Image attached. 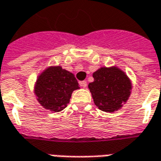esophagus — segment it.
<instances>
[{"label": "esophagus", "mask_w": 161, "mask_h": 161, "mask_svg": "<svg viewBox=\"0 0 161 161\" xmlns=\"http://www.w3.org/2000/svg\"><path fill=\"white\" fill-rule=\"evenodd\" d=\"M79 84H80V85L83 88H86V87H87V82H86V81H81Z\"/></svg>", "instance_id": "1"}]
</instances>
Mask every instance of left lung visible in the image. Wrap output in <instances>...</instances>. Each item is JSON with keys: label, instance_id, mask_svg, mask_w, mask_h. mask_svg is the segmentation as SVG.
<instances>
[{"label": "left lung", "instance_id": "left-lung-1", "mask_svg": "<svg viewBox=\"0 0 161 161\" xmlns=\"http://www.w3.org/2000/svg\"><path fill=\"white\" fill-rule=\"evenodd\" d=\"M94 82L88 87L95 104L105 112H115L128 101L132 84L128 76L117 67H101L93 73Z\"/></svg>", "mask_w": 161, "mask_h": 161}]
</instances>
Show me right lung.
<instances>
[{
	"label": "right lung",
	"mask_w": 161,
	"mask_h": 161,
	"mask_svg": "<svg viewBox=\"0 0 161 161\" xmlns=\"http://www.w3.org/2000/svg\"><path fill=\"white\" fill-rule=\"evenodd\" d=\"M79 89L74 74L61 66H51L40 74L34 86V93L40 105L53 112L63 110L75 90Z\"/></svg>",
	"instance_id": "add662e5"
}]
</instances>
